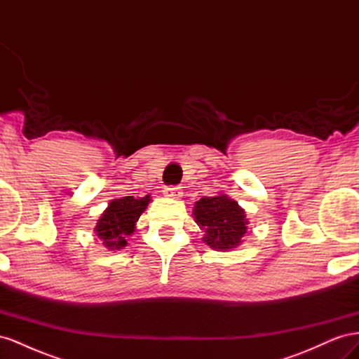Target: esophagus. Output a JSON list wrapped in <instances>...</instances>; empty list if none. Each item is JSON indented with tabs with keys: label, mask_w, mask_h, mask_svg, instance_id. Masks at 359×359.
<instances>
[{
	"label": "esophagus",
	"mask_w": 359,
	"mask_h": 359,
	"mask_svg": "<svg viewBox=\"0 0 359 359\" xmlns=\"http://www.w3.org/2000/svg\"><path fill=\"white\" fill-rule=\"evenodd\" d=\"M163 193H165V196L172 199H180L182 196V190L180 186H168L163 190Z\"/></svg>",
	"instance_id": "obj_1"
}]
</instances>
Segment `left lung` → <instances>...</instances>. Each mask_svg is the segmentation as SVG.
Wrapping results in <instances>:
<instances>
[{"instance_id":"8db88e82","label":"left lung","mask_w":359,"mask_h":359,"mask_svg":"<svg viewBox=\"0 0 359 359\" xmlns=\"http://www.w3.org/2000/svg\"><path fill=\"white\" fill-rule=\"evenodd\" d=\"M194 220L205 231L203 241L212 248L229 250L240 245L247 232L245 212L227 196L202 198L194 203Z\"/></svg>"}]
</instances>
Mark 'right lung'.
<instances>
[{"label": "right lung", "mask_w": 359, "mask_h": 359, "mask_svg": "<svg viewBox=\"0 0 359 359\" xmlns=\"http://www.w3.org/2000/svg\"><path fill=\"white\" fill-rule=\"evenodd\" d=\"M149 201V196L140 199L126 196L114 199L109 203L95 226L97 236L100 238L106 248L118 250L127 245L126 238L135 232V224L140 214L145 211Z\"/></svg>", "instance_id": "obj_1"}]
</instances>
